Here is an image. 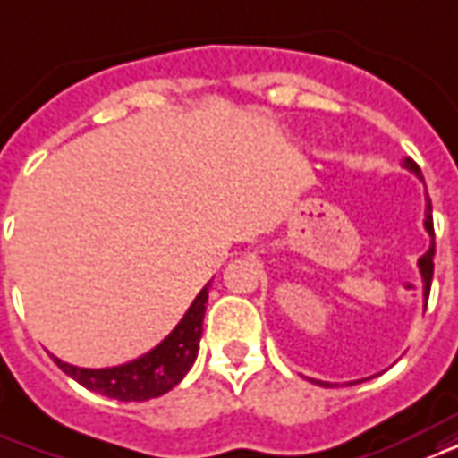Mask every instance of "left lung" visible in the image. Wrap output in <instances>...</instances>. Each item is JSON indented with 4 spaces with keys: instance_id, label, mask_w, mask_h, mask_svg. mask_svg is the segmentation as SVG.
Segmentation results:
<instances>
[{
    "instance_id": "obj_1",
    "label": "left lung",
    "mask_w": 458,
    "mask_h": 458,
    "mask_svg": "<svg viewBox=\"0 0 458 458\" xmlns=\"http://www.w3.org/2000/svg\"><path fill=\"white\" fill-rule=\"evenodd\" d=\"M403 165H405L410 172H415L418 177H422V172H420V167L412 160H405ZM425 228H428V233L432 235V240H435V223H432V201H429V199H428V211H425ZM418 264H420V274H422V284H425V301H428L429 286H432V274H435V242L429 245V250L425 252V255L420 257ZM320 386H325V388H333V386L323 384V381H320Z\"/></svg>"
}]
</instances>
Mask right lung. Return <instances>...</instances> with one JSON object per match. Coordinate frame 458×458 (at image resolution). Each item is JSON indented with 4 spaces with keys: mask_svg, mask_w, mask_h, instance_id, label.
<instances>
[{
    "mask_svg": "<svg viewBox=\"0 0 458 458\" xmlns=\"http://www.w3.org/2000/svg\"><path fill=\"white\" fill-rule=\"evenodd\" d=\"M208 301V284L194 298L182 323L165 337L152 352L131 364L111 369H80L55 359V364L77 384L116 401H150L172 391L186 376L199 354V340L203 333V313Z\"/></svg>",
    "mask_w": 458,
    "mask_h": 458,
    "instance_id": "1",
    "label": "right lung"
}]
</instances>
